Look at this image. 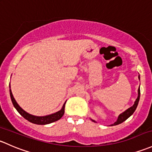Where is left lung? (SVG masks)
I'll list each match as a JSON object with an SVG mask.
<instances>
[{
	"label": "left lung",
	"instance_id": "8db88e82",
	"mask_svg": "<svg viewBox=\"0 0 152 152\" xmlns=\"http://www.w3.org/2000/svg\"><path fill=\"white\" fill-rule=\"evenodd\" d=\"M138 79L140 80V76H138ZM140 86H139V88L138 89V97H137L136 100H135V101L134 102V104L132 106L130 107L129 108H127L126 111H124V112H122V114H120L119 115V116H118L117 118V120L115 122L114 124H111L110 126H114V125H117V124H121V123H122L123 122H124V121L126 120V119H128L129 117L131 116V115H132L134 112H135V109H136L137 106H138V103H139V100H140ZM92 121V122H97L96 121L93 120V119H90Z\"/></svg>",
	"mask_w": 152,
	"mask_h": 152
}]
</instances>
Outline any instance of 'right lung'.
I'll list each match as a JSON object with an SVG mask.
<instances>
[{"label":"right lung","mask_w":152,"mask_h":152,"mask_svg":"<svg viewBox=\"0 0 152 152\" xmlns=\"http://www.w3.org/2000/svg\"><path fill=\"white\" fill-rule=\"evenodd\" d=\"M9 92H10V97L12 99V101L13 105H14V108L17 109V111L20 113V114L21 116H23L25 119H27L28 121H29L30 122L33 123V124H41V125H44V124H48L52 123L56 121L59 120L60 119H61L62 116H63L64 113H65V105L66 101L65 102L63 107H62L60 111H58L57 112L54 113V114L47 115V116H35V115H32L29 114V113L26 112L25 110H23L21 107L19 105L18 103H17L16 100L14 99V96L12 95V90H11V85L9 84Z\"/></svg>","instance_id":"right-lung-1"}]
</instances>
